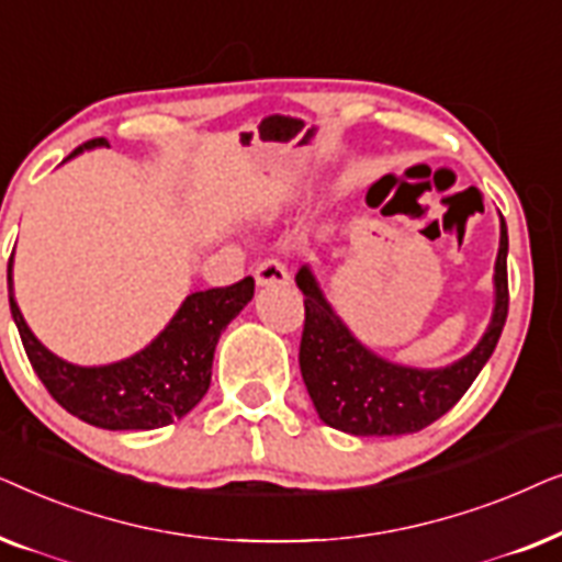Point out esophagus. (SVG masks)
Returning <instances> with one entry per match:
<instances>
[{
    "label": "esophagus",
    "mask_w": 562,
    "mask_h": 562,
    "mask_svg": "<svg viewBox=\"0 0 562 562\" xmlns=\"http://www.w3.org/2000/svg\"><path fill=\"white\" fill-rule=\"evenodd\" d=\"M256 281L258 286H286L291 281L289 268L281 263V260H263L256 268Z\"/></svg>",
    "instance_id": "esophagus-1"
}]
</instances>
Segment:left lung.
<instances>
[{
	"label": "left lung",
	"instance_id": "8db88e82",
	"mask_svg": "<svg viewBox=\"0 0 562 562\" xmlns=\"http://www.w3.org/2000/svg\"><path fill=\"white\" fill-rule=\"evenodd\" d=\"M498 229L502 235L494 266V312L486 333L471 352L442 368L402 366L366 348L327 302L312 268H299L296 286L302 289L306 310L299 366L314 409L325 425L356 437L412 435L432 425L460 402L488 363L509 312V235L504 217Z\"/></svg>",
	"mask_w": 562,
	"mask_h": 562
}]
</instances>
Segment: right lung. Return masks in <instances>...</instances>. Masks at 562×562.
Here are the masks:
<instances>
[{
    "label": "right lung",
    "instance_id": "obj_1",
    "mask_svg": "<svg viewBox=\"0 0 562 562\" xmlns=\"http://www.w3.org/2000/svg\"><path fill=\"white\" fill-rule=\"evenodd\" d=\"M94 148H110V143L97 137L66 160ZM12 260L14 252L7 266L10 310L37 379L68 414L102 429H156L194 409L210 389L220 335L256 291L250 276L227 289L194 291L135 356L106 366H76L50 352L27 327L14 299Z\"/></svg>",
    "mask_w": 562,
    "mask_h": 562
}]
</instances>
